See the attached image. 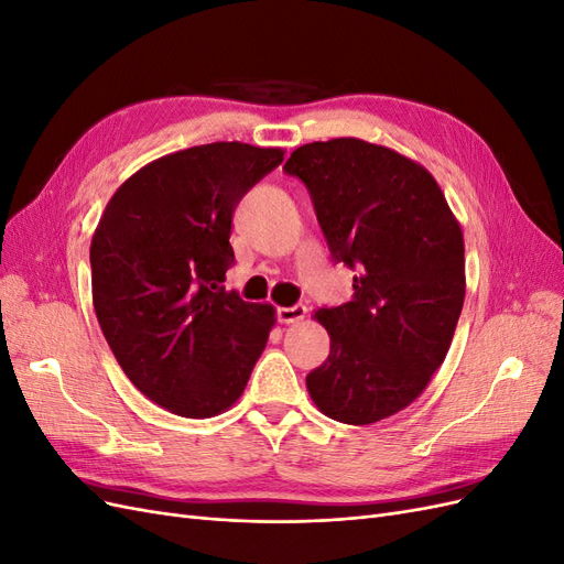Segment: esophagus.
<instances>
[{"label": "esophagus", "mask_w": 564, "mask_h": 564, "mask_svg": "<svg viewBox=\"0 0 564 564\" xmlns=\"http://www.w3.org/2000/svg\"><path fill=\"white\" fill-rule=\"evenodd\" d=\"M305 313H308V308H305V305H292V308H278V319L282 324H294V322H301L305 317Z\"/></svg>", "instance_id": "esophagus-1"}]
</instances>
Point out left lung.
Returning a JSON list of instances; mask_svg holds the SVG:
<instances>
[{
  "instance_id": "obj_1",
  "label": "left lung",
  "mask_w": 564,
  "mask_h": 564,
  "mask_svg": "<svg viewBox=\"0 0 564 564\" xmlns=\"http://www.w3.org/2000/svg\"><path fill=\"white\" fill-rule=\"evenodd\" d=\"M284 172L308 187L352 301L319 308L329 357L305 377L324 416L369 425L412 404L445 362L466 296L464 232L429 169L386 145H301Z\"/></svg>"
}]
</instances>
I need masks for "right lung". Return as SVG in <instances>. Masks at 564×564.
<instances>
[{"instance_id": "obj_1", "label": "right lung", "mask_w": 564, "mask_h": 564, "mask_svg": "<svg viewBox=\"0 0 564 564\" xmlns=\"http://www.w3.org/2000/svg\"><path fill=\"white\" fill-rule=\"evenodd\" d=\"M284 160L220 141L145 164L110 197L91 237V294L119 367L185 419L224 414L247 388L275 308L226 292L232 212Z\"/></svg>"}]
</instances>
